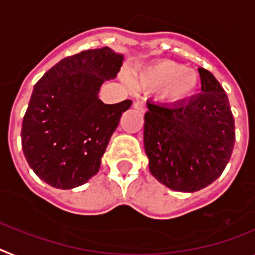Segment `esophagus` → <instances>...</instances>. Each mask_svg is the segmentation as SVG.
<instances>
[{"mask_svg": "<svg viewBox=\"0 0 255 255\" xmlns=\"http://www.w3.org/2000/svg\"><path fill=\"white\" fill-rule=\"evenodd\" d=\"M133 108L137 109V110L140 111H145V102L142 101V100H137V101L133 102Z\"/></svg>", "mask_w": 255, "mask_h": 255, "instance_id": "obj_1", "label": "esophagus"}]
</instances>
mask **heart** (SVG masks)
Listing matches in <instances>:
<instances>
[{
	"label": "heart",
	"mask_w": 255,
	"mask_h": 255,
	"mask_svg": "<svg viewBox=\"0 0 255 255\" xmlns=\"http://www.w3.org/2000/svg\"><path fill=\"white\" fill-rule=\"evenodd\" d=\"M200 79L194 71L184 70L175 62L163 61L151 66L138 76L141 87L159 91L164 89V97L172 104H181L192 97Z\"/></svg>",
	"instance_id": "obj_1"
}]
</instances>
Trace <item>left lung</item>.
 Segmentation results:
<instances>
[{"label":"left lung","instance_id":"left-lung-1","mask_svg":"<svg viewBox=\"0 0 255 255\" xmlns=\"http://www.w3.org/2000/svg\"><path fill=\"white\" fill-rule=\"evenodd\" d=\"M202 93L172 106L147 102L144 145L150 172L179 192H196L222 175L235 145V119L226 92L198 68Z\"/></svg>","mask_w":255,"mask_h":255}]
</instances>
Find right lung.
Returning a JSON list of instances; mask_svg holds the SVG:
<instances>
[{"instance_id":"obj_1","label":"right lung","mask_w":255,"mask_h":255,"mask_svg":"<svg viewBox=\"0 0 255 255\" xmlns=\"http://www.w3.org/2000/svg\"><path fill=\"white\" fill-rule=\"evenodd\" d=\"M122 62L123 55L109 48L84 50L59 61L36 83L23 118L22 147L29 167L51 187H79L100 170L111 134L132 105L98 98Z\"/></svg>"}]
</instances>
